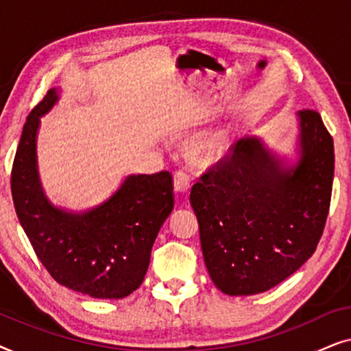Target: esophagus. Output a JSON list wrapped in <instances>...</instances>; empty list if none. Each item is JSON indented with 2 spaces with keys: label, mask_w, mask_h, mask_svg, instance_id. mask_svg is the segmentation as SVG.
<instances>
[{
  "label": "esophagus",
  "mask_w": 351,
  "mask_h": 351,
  "mask_svg": "<svg viewBox=\"0 0 351 351\" xmlns=\"http://www.w3.org/2000/svg\"><path fill=\"white\" fill-rule=\"evenodd\" d=\"M174 189L177 193H186L190 190V176L185 171H177L174 176Z\"/></svg>",
  "instance_id": "34e87169"
}]
</instances>
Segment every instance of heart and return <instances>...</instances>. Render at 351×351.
<instances>
[{
    "mask_svg": "<svg viewBox=\"0 0 351 351\" xmlns=\"http://www.w3.org/2000/svg\"><path fill=\"white\" fill-rule=\"evenodd\" d=\"M220 150H222V147H220V143L215 141V138H201V141L196 142L193 148H191L193 155L198 158L214 156L217 155Z\"/></svg>",
    "mask_w": 351,
    "mask_h": 351,
    "instance_id": "heart-1",
    "label": "heart"
}]
</instances>
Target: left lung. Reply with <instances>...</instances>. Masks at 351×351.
<instances>
[{"label": "left lung", "mask_w": 351, "mask_h": 351, "mask_svg": "<svg viewBox=\"0 0 351 351\" xmlns=\"http://www.w3.org/2000/svg\"><path fill=\"white\" fill-rule=\"evenodd\" d=\"M297 117L295 166L286 167L261 138L244 137L191 189L204 263L223 294L271 289L318 246L332 193L334 142L318 112Z\"/></svg>", "instance_id": "8db88e82"}]
</instances>
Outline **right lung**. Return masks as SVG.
<instances>
[{"mask_svg": "<svg viewBox=\"0 0 351 351\" xmlns=\"http://www.w3.org/2000/svg\"><path fill=\"white\" fill-rule=\"evenodd\" d=\"M57 100V90H47L23 124L11 172L14 208L59 285L95 299H123L142 285L156 234L174 208L172 176H128L105 203L86 213L56 208L38 176L36 132Z\"/></svg>", "mask_w": 351, "mask_h": 351, "instance_id": "obj_1", "label": "right lung"}]
</instances>
